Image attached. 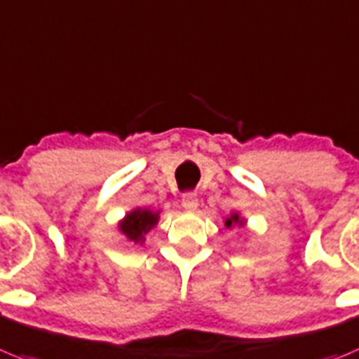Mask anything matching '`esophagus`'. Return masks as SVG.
<instances>
[{
  "label": "esophagus",
  "mask_w": 359,
  "mask_h": 359,
  "mask_svg": "<svg viewBox=\"0 0 359 359\" xmlns=\"http://www.w3.org/2000/svg\"><path fill=\"white\" fill-rule=\"evenodd\" d=\"M196 205H198V198H196L195 193H184L182 195V208L187 211H195Z\"/></svg>",
  "instance_id": "esophagus-1"
}]
</instances>
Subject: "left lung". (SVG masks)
I'll return each instance as SVG.
<instances>
[{"instance_id":"left-lung-1","label":"left lung","mask_w":359,"mask_h":359,"mask_svg":"<svg viewBox=\"0 0 359 359\" xmlns=\"http://www.w3.org/2000/svg\"><path fill=\"white\" fill-rule=\"evenodd\" d=\"M243 224H245V222L241 219V216L238 215V212H232V215L229 216L227 219H225V227H227V229L234 227V225H243Z\"/></svg>"}]
</instances>
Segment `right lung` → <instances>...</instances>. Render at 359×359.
Returning a JSON list of instances; mask_svg holds the SVG:
<instances>
[{"instance_id": "1", "label": "right lung", "mask_w": 359, "mask_h": 359, "mask_svg": "<svg viewBox=\"0 0 359 359\" xmlns=\"http://www.w3.org/2000/svg\"><path fill=\"white\" fill-rule=\"evenodd\" d=\"M157 222H159V211L137 208L119 222V231L130 243H143L144 236L156 227Z\"/></svg>"}]
</instances>
